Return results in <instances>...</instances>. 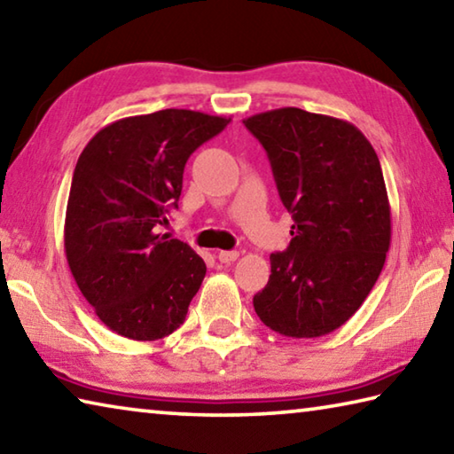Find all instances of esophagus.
Segmentation results:
<instances>
[{"mask_svg":"<svg viewBox=\"0 0 454 454\" xmlns=\"http://www.w3.org/2000/svg\"><path fill=\"white\" fill-rule=\"evenodd\" d=\"M238 256H240V252H236V250H220L218 252V260L224 264L234 262V260H238Z\"/></svg>","mask_w":454,"mask_h":454,"instance_id":"esophagus-1","label":"esophagus"}]
</instances>
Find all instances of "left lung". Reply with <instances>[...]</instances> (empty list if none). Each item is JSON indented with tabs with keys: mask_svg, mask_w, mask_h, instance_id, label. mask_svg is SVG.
<instances>
[{
	"mask_svg": "<svg viewBox=\"0 0 454 454\" xmlns=\"http://www.w3.org/2000/svg\"><path fill=\"white\" fill-rule=\"evenodd\" d=\"M244 126L270 160L292 240L270 254V278L254 296L268 328L317 338L340 328L364 302L387 260L390 206L371 142L348 121L280 107Z\"/></svg>",
	"mask_w": 454,
	"mask_h": 454,
	"instance_id": "1",
	"label": "left lung"
}]
</instances>
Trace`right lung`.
Here are the masks:
<instances>
[{
  "mask_svg": "<svg viewBox=\"0 0 454 454\" xmlns=\"http://www.w3.org/2000/svg\"><path fill=\"white\" fill-rule=\"evenodd\" d=\"M228 124L230 118L172 107L114 121L80 153L66 256L83 298L120 336L158 340L186 320L206 264L158 226L178 208L188 158Z\"/></svg>",
  "mask_w": 454,
  "mask_h": 454,
  "instance_id": "right-lung-1",
  "label": "right lung"
}]
</instances>
